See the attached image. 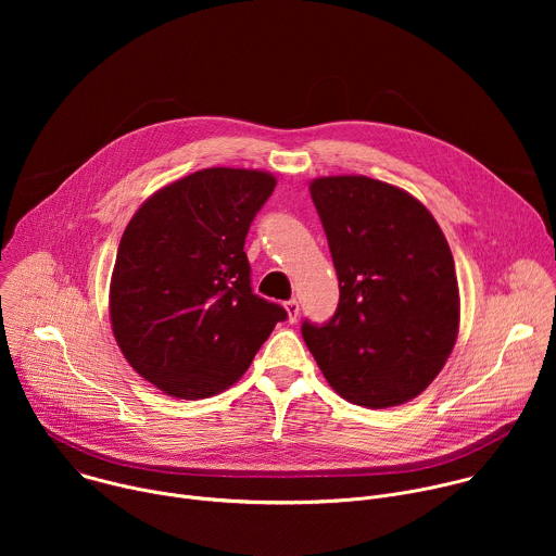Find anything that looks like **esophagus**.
Instances as JSON below:
<instances>
[{
  "label": "esophagus",
  "instance_id": "34e87169",
  "mask_svg": "<svg viewBox=\"0 0 556 556\" xmlns=\"http://www.w3.org/2000/svg\"><path fill=\"white\" fill-rule=\"evenodd\" d=\"M283 307H286V312H288V321L294 324L296 316H299V303H296L294 299H290V301L283 303Z\"/></svg>",
  "mask_w": 556,
  "mask_h": 556
}]
</instances>
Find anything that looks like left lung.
<instances>
[{
  "label": "left lung",
  "instance_id": "1",
  "mask_svg": "<svg viewBox=\"0 0 556 556\" xmlns=\"http://www.w3.org/2000/svg\"><path fill=\"white\" fill-rule=\"evenodd\" d=\"M339 277V307L301 334L345 401L384 409L422 393L459 328L451 249L433 215L407 191L365 176L309 182Z\"/></svg>",
  "mask_w": 556,
  "mask_h": 556
}]
</instances>
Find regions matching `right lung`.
Masks as SVG:
<instances>
[{"mask_svg":"<svg viewBox=\"0 0 556 556\" xmlns=\"http://www.w3.org/2000/svg\"><path fill=\"white\" fill-rule=\"evenodd\" d=\"M275 185L257 169L195 172L147 198L121 237L110 283L114 339L174 399L228 389L286 321L281 305L253 294L244 253Z\"/></svg>","mask_w":556,"mask_h":556,"instance_id":"obj_1","label":"right lung"}]
</instances>
